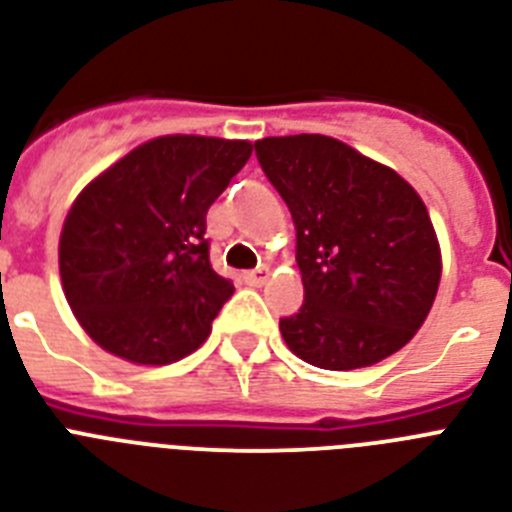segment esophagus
Here are the masks:
<instances>
[{"instance_id": "1", "label": "esophagus", "mask_w": 512, "mask_h": 512, "mask_svg": "<svg viewBox=\"0 0 512 512\" xmlns=\"http://www.w3.org/2000/svg\"><path fill=\"white\" fill-rule=\"evenodd\" d=\"M266 269H251V272H243V282L246 285H253V287H261L266 282Z\"/></svg>"}]
</instances>
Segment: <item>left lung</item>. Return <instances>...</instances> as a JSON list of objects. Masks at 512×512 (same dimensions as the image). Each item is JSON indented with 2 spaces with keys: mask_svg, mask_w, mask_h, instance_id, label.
Segmentation results:
<instances>
[{
  "mask_svg": "<svg viewBox=\"0 0 512 512\" xmlns=\"http://www.w3.org/2000/svg\"><path fill=\"white\" fill-rule=\"evenodd\" d=\"M253 146L295 225L303 306L280 319L287 348L329 371L398 353L424 324L442 274L424 201L398 172L329 135Z\"/></svg>",
  "mask_w": 512,
  "mask_h": 512,
  "instance_id": "obj_1",
  "label": "left lung"
}]
</instances>
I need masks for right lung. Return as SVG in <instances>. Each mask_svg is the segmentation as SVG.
Returning a JSON list of instances; mask_svg holds the SVG:
<instances>
[{"label": "right lung", "instance_id": "right-lung-1", "mask_svg": "<svg viewBox=\"0 0 512 512\" xmlns=\"http://www.w3.org/2000/svg\"><path fill=\"white\" fill-rule=\"evenodd\" d=\"M248 156V141L162 135L83 188L62 227L59 274L91 340L146 366L204 345L235 290L211 269L206 211Z\"/></svg>", "mask_w": 512, "mask_h": 512}]
</instances>
